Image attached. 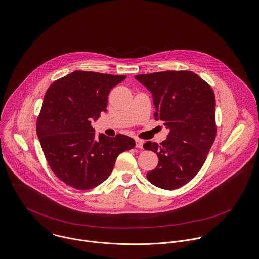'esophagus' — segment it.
I'll use <instances>...</instances> for the list:
<instances>
[{
  "label": "esophagus",
  "instance_id": "1",
  "mask_svg": "<svg viewBox=\"0 0 259 259\" xmlns=\"http://www.w3.org/2000/svg\"><path fill=\"white\" fill-rule=\"evenodd\" d=\"M135 142H136V147L137 148H143V141L140 140V139H135Z\"/></svg>",
  "mask_w": 259,
  "mask_h": 259
}]
</instances>
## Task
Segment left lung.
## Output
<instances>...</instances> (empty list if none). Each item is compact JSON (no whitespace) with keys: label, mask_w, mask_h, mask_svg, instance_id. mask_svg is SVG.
<instances>
[{"label":"left lung","mask_w":259,"mask_h":259,"mask_svg":"<svg viewBox=\"0 0 259 259\" xmlns=\"http://www.w3.org/2000/svg\"><path fill=\"white\" fill-rule=\"evenodd\" d=\"M135 79L152 93L154 117L170 130L159 145L150 141L143 145L159 159L147 179L159 188L177 189L200 171L215 140L214 92L191 71L141 74Z\"/></svg>","instance_id":"left-lung-1"}]
</instances>
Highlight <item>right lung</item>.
<instances>
[{
  "mask_svg": "<svg viewBox=\"0 0 259 259\" xmlns=\"http://www.w3.org/2000/svg\"><path fill=\"white\" fill-rule=\"evenodd\" d=\"M117 76L74 71L47 90L37 119V135L55 175L67 185L92 189L111 174L118 155L134 148V139L95 135L91 126L106 112L108 95L125 80Z\"/></svg>",
  "mask_w": 259,
  "mask_h": 259,
  "instance_id": "1",
  "label": "right lung"
}]
</instances>
